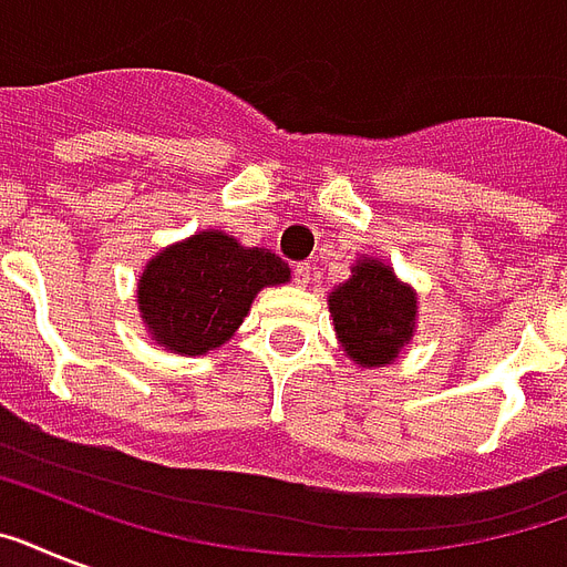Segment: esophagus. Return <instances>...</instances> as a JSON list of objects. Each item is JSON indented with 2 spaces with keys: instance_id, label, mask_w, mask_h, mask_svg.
Listing matches in <instances>:
<instances>
[{
  "instance_id": "obj_1",
  "label": "esophagus",
  "mask_w": 567,
  "mask_h": 567,
  "mask_svg": "<svg viewBox=\"0 0 567 567\" xmlns=\"http://www.w3.org/2000/svg\"><path fill=\"white\" fill-rule=\"evenodd\" d=\"M311 276H315V265H309V261L293 265V282L300 285V288H306V285L311 282Z\"/></svg>"
}]
</instances>
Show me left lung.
<instances>
[{"mask_svg": "<svg viewBox=\"0 0 567 567\" xmlns=\"http://www.w3.org/2000/svg\"><path fill=\"white\" fill-rule=\"evenodd\" d=\"M329 311L347 355L362 368H382L412 338L414 293L382 261H362L353 279L329 293Z\"/></svg>", "mask_w": 567, "mask_h": 567, "instance_id": "obj_1", "label": "left lung"}]
</instances>
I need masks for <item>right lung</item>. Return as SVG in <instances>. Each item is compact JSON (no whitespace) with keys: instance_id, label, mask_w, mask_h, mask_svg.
Masks as SVG:
<instances>
[{"instance_id":"right-lung-1","label":"right lung","mask_w":567,"mask_h":567,"mask_svg":"<svg viewBox=\"0 0 567 567\" xmlns=\"http://www.w3.org/2000/svg\"><path fill=\"white\" fill-rule=\"evenodd\" d=\"M288 265L265 249L238 247L223 231H203L164 249L141 276V315L158 344L199 355L229 341L265 285L288 279Z\"/></svg>"}]
</instances>
